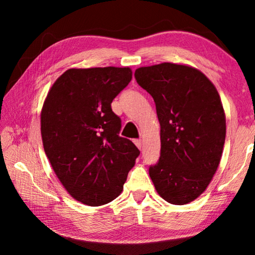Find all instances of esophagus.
<instances>
[{
  "label": "esophagus",
  "mask_w": 255,
  "mask_h": 255,
  "mask_svg": "<svg viewBox=\"0 0 255 255\" xmlns=\"http://www.w3.org/2000/svg\"><path fill=\"white\" fill-rule=\"evenodd\" d=\"M133 143H135V145L138 147V149L141 150V147H143V144H141V140L140 139H135L133 140Z\"/></svg>",
  "instance_id": "34e87169"
}]
</instances>
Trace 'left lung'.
<instances>
[{"label":"left lung","mask_w":255,"mask_h":255,"mask_svg":"<svg viewBox=\"0 0 255 255\" xmlns=\"http://www.w3.org/2000/svg\"><path fill=\"white\" fill-rule=\"evenodd\" d=\"M153 97L161 126V156L149 167L164 200L185 205L208 187L221 162L226 117L217 89L198 68L161 63L135 71Z\"/></svg>","instance_id":"1"}]
</instances>
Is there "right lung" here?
<instances>
[{"mask_svg":"<svg viewBox=\"0 0 255 255\" xmlns=\"http://www.w3.org/2000/svg\"><path fill=\"white\" fill-rule=\"evenodd\" d=\"M130 67L70 68L51 85L42 105L45 153L66 191L97 207L123 192L139 150L118 133L111 102L131 81Z\"/></svg>","mask_w":255,"mask_h":255,"instance_id":"1","label":"right lung"}]
</instances>
